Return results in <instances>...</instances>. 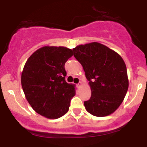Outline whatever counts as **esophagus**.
Returning <instances> with one entry per match:
<instances>
[{"instance_id": "obj_1", "label": "esophagus", "mask_w": 147, "mask_h": 147, "mask_svg": "<svg viewBox=\"0 0 147 147\" xmlns=\"http://www.w3.org/2000/svg\"><path fill=\"white\" fill-rule=\"evenodd\" d=\"M82 86V82H79V83L77 84V86H78V87Z\"/></svg>"}]
</instances>
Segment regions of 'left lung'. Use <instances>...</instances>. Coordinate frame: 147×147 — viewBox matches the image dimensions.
Here are the masks:
<instances>
[{
	"label": "left lung",
	"mask_w": 147,
	"mask_h": 147,
	"mask_svg": "<svg viewBox=\"0 0 147 147\" xmlns=\"http://www.w3.org/2000/svg\"><path fill=\"white\" fill-rule=\"evenodd\" d=\"M72 50L74 57L83 66L91 88L90 99L84 102L86 111L97 117L113 113L122 103L129 88L123 59L97 42L78 45Z\"/></svg>",
	"instance_id": "obj_1"
}]
</instances>
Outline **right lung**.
Returning a JSON list of instances; mask_svg holds the SVG:
<instances>
[{"label": "right lung", "instance_id": "add662e5", "mask_svg": "<svg viewBox=\"0 0 147 147\" xmlns=\"http://www.w3.org/2000/svg\"><path fill=\"white\" fill-rule=\"evenodd\" d=\"M73 53L65 47L44 46L29 57L21 74L25 97L37 113L57 119L68 111L75 85L65 80V62Z\"/></svg>", "mask_w": 147, "mask_h": 147}]
</instances>
